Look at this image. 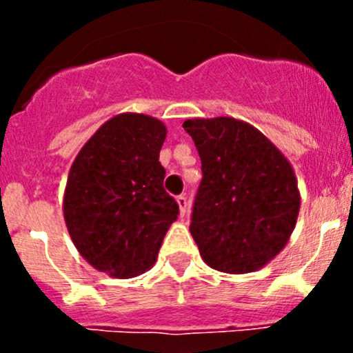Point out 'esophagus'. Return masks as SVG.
Returning a JSON list of instances; mask_svg holds the SVG:
<instances>
[{"label": "esophagus", "mask_w": 353, "mask_h": 353, "mask_svg": "<svg viewBox=\"0 0 353 353\" xmlns=\"http://www.w3.org/2000/svg\"><path fill=\"white\" fill-rule=\"evenodd\" d=\"M176 203H177V206H179V215L184 216V213H186V206H188L186 196H183V194H181V196L176 198Z\"/></svg>", "instance_id": "obj_1"}]
</instances>
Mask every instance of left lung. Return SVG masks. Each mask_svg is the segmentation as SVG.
Segmentation results:
<instances>
[{
    "label": "left lung",
    "mask_w": 353,
    "mask_h": 353,
    "mask_svg": "<svg viewBox=\"0 0 353 353\" xmlns=\"http://www.w3.org/2000/svg\"><path fill=\"white\" fill-rule=\"evenodd\" d=\"M201 159L191 236L213 270L243 275L290 241L301 208L294 167L252 124L230 116L183 123Z\"/></svg>",
    "instance_id": "1"
}]
</instances>
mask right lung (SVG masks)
I'll return each instance as SVG.
<instances>
[{
    "label": "right lung",
    "mask_w": 353,
    "mask_h": 353,
    "mask_svg": "<svg viewBox=\"0 0 353 353\" xmlns=\"http://www.w3.org/2000/svg\"><path fill=\"white\" fill-rule=\"evenodd\" d=\"M165 137L157 117L117 114L71 163L63 196L68 234L81 258L112 279L148 272L179 213L163 190L159 154Z\"/></svg>",
    "instance_id": "obj_1"
}]
</instances>
